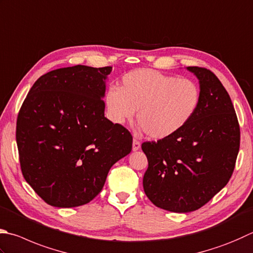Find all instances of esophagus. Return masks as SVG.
<instances>
[{"instance_id": "34e87169", "label": "esophagus", "mask_w": 253, "mask_h": 253, "mask_svg": "<svg viewBox=\"0 0 253 253\" xmlns=\"http://www.w3.org/2000/svg\"><path fill=\"white\" fill-rule=\"evenodd\" d=\"M140 146H141V143L137 141L136 139H133V143H132V150L133 151H137L140 149Z\"/></svg>"}]
</instances>
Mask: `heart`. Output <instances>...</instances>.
Instances as JSON below:
<instances>
[{
    "label": "heart",
    "mask_w": 253,
    "mask_h": 253,
    "mask_svg": "<svg viewBox=\"0 0 253 253\" xmlns=\"http://www.w3.org/2000/svg\"><path fill=\"white\" fill-rule=\"evenodd\" d=\"M201 102V90L193 80L137 69L122 78L119 89L106 94L109 114L123 123L136 113V121L146 135L162 140L174 135L192 120Z\"/></svg>",
    "instance_id": "b5f03b06"
}]
</instances>
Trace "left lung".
Returning a JSON list of instances; mask_svg holds the SVG:
<instances>
[{
	"label": "left lung",
	"instance_id": "1",
	"mask_svg": "<svg viewBox=\"0 0 253 253\" xmlns=\"http://www.w3.org/2000/svg\"><path fill=\"white\" fill-rule=\"evenodd\" d=\"M201 85V102L174 135L142 143L149 168L143 177L156 207L189 212L203 207L229 182L240 147V127L227 90L203 67H187Z\"/></svg>",
	"mask_w": 253,
	"mask_h": 253
}]
</instances>
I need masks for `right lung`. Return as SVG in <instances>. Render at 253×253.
I'll use <instances>...</instances> for the list:
<instances>
[{"mask_svg":"<svg viewBox=\"0 0 253 253\" xmlns=\"http://www.w3.org/2000/svg\"><path fill=\"white\" fill-rule=\"evenodd\" d=\"M112 67L77 65L42 75L17 116L16 143L24 178L59 208L88 204L111 166L132 150L127 128L104 117Z\"/></svg>","mask_w":253,"mask_h":253,"instance_id":"obj_1","label":"right lung"}]
</instances>
